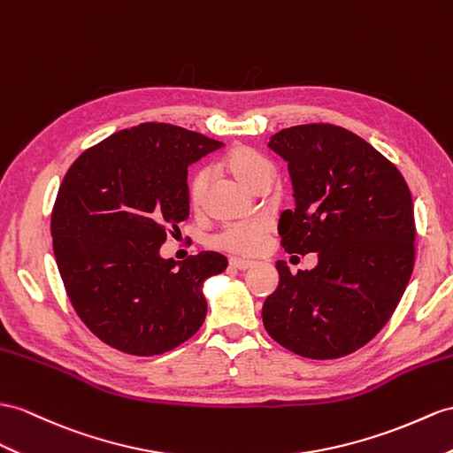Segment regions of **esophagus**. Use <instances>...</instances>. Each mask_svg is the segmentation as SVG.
Segmentation results:
<instances>
[{
	"label": "esophagus",
	"mask_w": 453,
	"mask_h": 453,
	"mask_svg": "<svg viewBox=\"0 0 453 453\" xmlns=\"http://www.w3.org/2000/svg\"><path fill=\"white\" fill-rule=\"evenodd\" d=\"M253 261H248V259H240V257H233L230 259V267H234V269H238V271H248V269H251L253 267Z\"/></svg>",
	"instance_id": "esophagus-1"
}]
</instances>
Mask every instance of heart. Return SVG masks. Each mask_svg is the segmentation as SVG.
<instances>
[{
  "label": "heart",
  "mask_w": 453,
  "mask_h": 453,
  "mask_svg": "<svg viewBox=\"0 0 453 453\" xmlns=\"http://www.w3.org/2000/svg\"><path fill=\"white\" fill-rule=\"evenodd\" d=\"M223 167L233 173L236 179L256 188L263 179H271V165L257 151L250 148H234L223 157ZM211 173L205 167L196 169L188 180V197L194 205H200L205 197ZM269 233V220L265 217H253L244 220L226 223L213 236V244L220 250L240 253V256H253L261 251L265 244V234Z\"/></svg>",
  "instance_id": "obj_1"
}]
</instances>
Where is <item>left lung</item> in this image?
Returning <instances> with one entry per match:
<instances>
[{"instance_id":"1","label":"left lung","mask_w":453,"mask_h":453,"mask_svg":"<svg viewBox=\"0 0 453 453\" xmlns=\"http://www.w3.org/2000/svg\"><path fill=\"white\" fill-rule=\"evenodd\" d=\"M267 146L288 163L294 190V209L279 219L280 244L317 251L319 263L292 274L277 261L265 330L302 357H344L379 334L411 279V192L388 159L342 127L284 128Z\"/></svg>"}]
</instances>
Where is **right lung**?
Instances as JSON below:
<instances>
[{
  "label": "right lung",
  "instance_id": "1",
  "mask_svg": "<svg viewBox=\"0 0 453 453\" xmlns=\"http://www.w3.org/2000/svg\"><path fill=\"white\" fill-rule=\"evenodd\" d=\"M223 143L165 123L115 132L65 174L51 213L58 269L82 323L115 349L165 354L205 321L203 284L226 257H161L190 215L188 167Z\"/></svg>",
  "mask_w": 453,
  "mask_h": 453
}]
</instances>
